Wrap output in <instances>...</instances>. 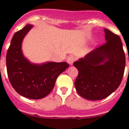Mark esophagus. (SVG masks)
I'll list each match as a JSON object with an SVG mask.
<instances>
[{
	"label": "esophagus",
	"mask_w": 129,
	"mask_h": 129,
	"mask_svg": "<svg viewBox=\"0 0 129 129\" xmlns=\"http://www.w3.org/2000/svg\"><path fill=\"white\" fill-rule=\"evenodd\" d=\"M76 60V58H75L74 56H73V55H70V56L68 57V59H67V62H68L70 65H72L74 62Z\"/></svg>",
	"instance_id": "esophagus-1"
}]
</instances>
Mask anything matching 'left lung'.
Here are the masks:
<instances>
[{
  "instance_id": "8db88e82",
  "label": "left lung",
  "mask_w": 129,
  "mask_h": 129,
  "mask_svg": "<svg viewBox=\"0 0 129 129\" xmlns=\"http://www.w3.org/2000/svg\"><path fill=\"white\" fill-rule=\"evenodd\" d=\"M104 31L106 43L74 63L79 72L76 90L88 100L106 98L119 87L123 77L125 54L121 40L109 29Z\"/></svg>"
}]
</instances>
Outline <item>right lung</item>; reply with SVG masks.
<instances>
[{
  "label": "right lung",
  "instance_id": "obj_1",
  "mask_svg": "<svg viewBox=\"0 0 129 129\" xmlns=\"http://www.w3.org/2000/svg\"><path fill=\"white\" fill-rule=\"evenodd\" d=\"M32 28L27 24L13 35L6 54L7 73L11 85L20 95L32 100L46 97L54 87L57 78L69 67L67 62L31 64L23 56L21 44Z\"/></svg>",
  "mask_w": 129,
  "mask_h": 129
}]
</instances>
